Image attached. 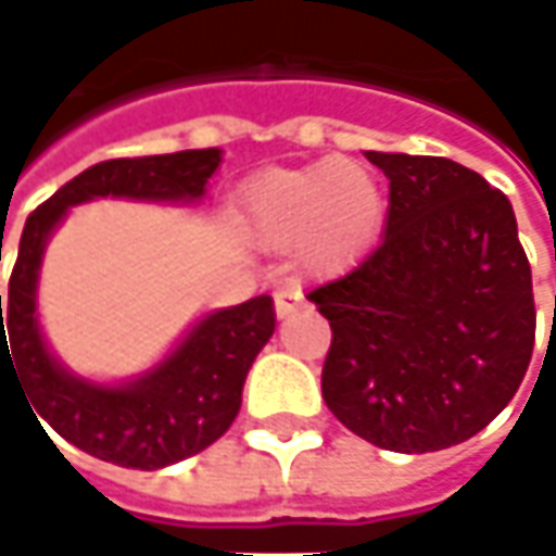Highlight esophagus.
<instances>
[{
	"mask_svg": "<svg viewBox=\"0 0 556 556\" xmlns=\"http://www.w3.org/2000/svg\"><path fill=\"white\" fill-rule=\"evenodd\" d=\"M302 302H305V295L295 286H279L274 292V305H277L279 318H289L295 308H302Z\"/></svg>",
	"mask_w": 556,
	"mask_h": 556,
	"instance_id": "1",
	"label": "esophagus"
}]
</instances>
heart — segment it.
Listing matches in <instances>:
<instances>
[{
	"label": "heart",
	"instance_id": "1",
	"mask_svg": "<svg viewBox=\"0 0 556 556\" xmlns=\"http://www.w3.org/2000/svg\"><path fill=\"white\" fill-rule=\"evenodd\" d=\"M384 190L379 175L353 159L330 155L302 168H270L238 190V226L270 251L295 254L312 274L356 264L379 238Z\"/></svg>",
	"mask_w": 556,
	"mask_h": 556
}]
</instances>
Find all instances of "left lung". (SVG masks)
Wrapping results in <instances>:
<instances>
[{
	"label": "left lung",
	"mask_w": 556,
	"mask_h": 556,
	"mask_svg": "<svg viewBox=\"0 0 556 556\" xmlns=\"http://www.w3.org/2000/svg\"><path fill=\"white\" fill-rule=\"evenodd\" d=\"M388 177L381 244L308 302L330 321V414L388 452L478 435L534 350L531 267L506 193L435 155L366 152Z\"/></svg>",
	"instance_id": "8db88e82"
}]
</instances>
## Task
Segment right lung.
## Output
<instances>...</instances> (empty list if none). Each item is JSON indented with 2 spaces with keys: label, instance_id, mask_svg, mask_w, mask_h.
<instances>
[{
  "label": "right lung",
  "instance_id": "obj_1",
  "mask_svg": "<svg viewBox=\"0 0 556 556\" xmlns=\"http://www.w3.org/2000/svg\"><path fill=\"white\" fill-rule=\"evenodd\" d=\"M219 162V149L98 162L63 184L27 216L18 261L9 279L5 321L0 295V379L2 363L12 366L37 417L101 462L155 471L213 445L238 417L248 369L274 337V299L257 295L241 305L210 312L159 366L139 379L98 384L73 376L50 353L40 333L37 277L43 248L70 206L98 197L197 203L206 193ZM5 329L10 330L9 341L4 340Z\"/></svg>",
  "mask_w": 556,
  "mask_h": 556
}]
</instances>
